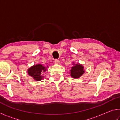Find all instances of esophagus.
Instances as JSON below:
<instances>
[{
	"mask_svg": "<svg viewBox=\"0 0 120 120\" xmlns=\"http://www.w3.org/2000/svg\"><path fill=\"white\" fill-rule=\"evenodd\" d=\"M54 64H60V61L59 60H56L54 61Z\"/></svg>",
	"mask_w": 120,
	"mask_h": 120,
	"instance_id": "obj_1",
	"label": "esophagus"
}]
</instances>
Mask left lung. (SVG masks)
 <instances>
[{
	"mask_svg": "<svg viewBox=\"0 0 120 120\" xmlns=\"http://www.w3.org/2000/svg\"><path fill=\"white\" fill-rule=\"evenodd\" d=\"M73 66L70 70V76L73 78H79L85 73L84 67L82 64L78 63L75 64L73 62Z\"/></svg>",
	"mask_w": 120,
	"mask_h": 120,
	"instance_id": "obj_1",
	"label": "left lung"
}]
</instances>
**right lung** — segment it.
Instances as JSON below:
<instances>
[{
	"label": "right lung",
	"instance_id": "right-lung-1",
	"mask_svg": "<svg viewBox=\"0 0 120 120\" xmlns=\"http://www.w3.org/2000/svg\"><path fill=\"white\" fill-rule=\"evenodd\" d=\"M48 68V66L46 67L40 64L33 65L28 69V75L32 77L34 80L36 81H41L44 78V76H42V75L46 71Z\"/></svg>",
	"mask_w": 120,
	"mask_h": 120
}]
</instances>
